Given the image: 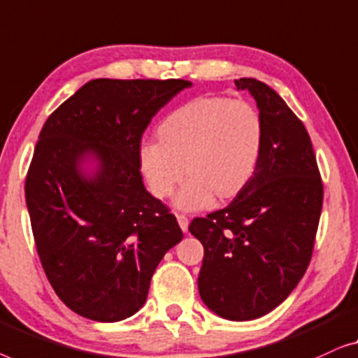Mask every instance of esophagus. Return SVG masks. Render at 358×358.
<instances>
[{"instance_id":"obj_1","label":"esophagus","mask_w":358,"mask_h":358,"mask_svg":"<svg viewBox=\"0 0 358 358\" xmlns=\"http://www.w3.org/2000/svg\"><path fill=\"white\" fill-rule=\"evenodd\" d=\"M175 215H177V220H178V224H180L181 230H183V231H188V225H189V219H188V215H186V214H180V213H177Z\"/></svg>"}]
</instances>
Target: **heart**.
Returning <instances> with one entry per match:
<instances>
[{"label":"heart","mask_w":358,"mask_h":358,"mask_svg":"<svg viewBox=\"0 0 358 358\" xmlns=\"http://www.w3.org/2000/svg\"><path fill=\"white\" fill-rule=\"evenodd\" d=\"M159 138L139 148L150 193L159 199L172 196L188 169L177 204L199 209L214 194L231 198L250 183L263 152L264 127L250 103L201 97L173 110L160 123Z\"/></svg>","instance_id":"heart-1"}]
</instances>
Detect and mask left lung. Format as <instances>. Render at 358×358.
Instances as JSON below:
<instances>
[{
	"label": "left lung",
	"instance_id": "obj_1",
	"mask_svg": "<svg viewBox=\"0 0 358 358\" xmlns=\"http://www.w3.org/2000/svg\"><path fill=\"white\" fill-rule=\"evenodd\" d=\"M259 108L264 144L250 183L224 209L191 220L204 246L198 287L214 313L259 318L280 305L308 268L323 181L308 131L268 84L235 80Z\"/></svg>",
	"mask_w": 358,
	"mask_h": 358
}]
</instances>
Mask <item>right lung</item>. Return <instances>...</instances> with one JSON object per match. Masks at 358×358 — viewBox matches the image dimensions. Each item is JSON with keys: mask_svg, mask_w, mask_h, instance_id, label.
Wrapping results in <instances>:
<instances>
[{"mask_svg": "<svg viewBox=\"0 0 358 358\" xmlns=\"http://www.w3.org/2000/svg\"><path fill=\"white\" fill-rule=\"evenodd\" d=\"M183 79H94L50 115L26 177L37 253L62 301L84 318L113 323L134 315L150 279L183 231L144 188L141 139ZM92 152L101 167L84 179Z\"/></svg>", "mask_w": 358, "mask_h": 358, "instance_id": "1", "label": "right lung"}]
</instances>
